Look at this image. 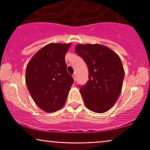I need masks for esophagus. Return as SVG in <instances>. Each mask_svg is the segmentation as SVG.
<instances>
[{"mask_svg": "<svg viewBox=\"0 0 150 150\" xmlns=\"http://www.w3.org/2000/svg\"><path fill=\"white\" fill-rule=\"evenodd\" d=\"M72 78H73L74 81H75V80H76V74H75V73H74L73 75H72Z\"/></svg>", "mask_w": 150, "mask_h": 150, "instance_id": "obj_1", "label": "esophagus"}]
</instances>
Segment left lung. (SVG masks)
Instances as JSON below:
<instances>
[{
	"instance_id": "1",
	"label": "left lung",
	"mask_w": 150,
	"mask_h": 150,
	"mask_svg": "<svg viewBox=\"0 0 150 150\" xmlns=\"http://www.w3.org/2000/svg\"><path fill=\"white\" fill-rule=\"evenodd\" d=\"M88 69V81L80 88L85 105L97 113L108 111L117 102L125 72L120 57L100 44H78L75 48Z\"/></svg>"
}]
</instances>
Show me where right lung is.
Instances as JSON below:
<instances>
[{
    "instance_id": "add662e5",
    "label": "right lung",
    "mask_w": 150,
    "mask_h": 150,
    "mask_svg": "<svg viewBox=\"0 0 150 150\" xmlns=\"http://www.w3.org/2000/svg\"><path fill=\"white\" fill-rule=\"evenodd\" d=\"M71 43H49L39 50L26 68L27 86L32 98L46 112L65 104L74 80L67 70L64 57Z\"/></svg>"
}]
</instances>
